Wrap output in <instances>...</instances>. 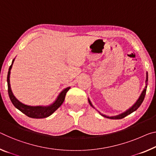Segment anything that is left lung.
<instances>
[{
	"mask_svg": "<svg viewBox=\"0 0 156 156\" xmlns=\"http://www.w3.org/2000/svg\"><path fill=\"white\" fill-rule=\"evenodd\" d=\"M148 80V73H147V80H146V83L147 82ZM147 84H146V86H145V88L144 89V90L142 91V94H141V95L140 96V98H138V100L137 101V102H136L134 105H133L131 108H130L129 110H128L127 111H126L125 112H123L122 114H121L119 115H117V116H115V117H108V116H105V115H101L103 117H105L106 118H109V119H123L125 117H126L127 115H130V114H131L132 112H134L138 108L140 107L142 104V103L143 102V101L144 99V97H145V94H146V91H147ZM89 103H90V104L91 105V103L90 102V101L89 100Z\"/></svg>",
	"mask_w": 156,
	"mask_h": 156,
	"instance_id": "1",
	"label": "left lung"
}]
</instances>
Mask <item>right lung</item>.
I'll list each match as a JSON object with an SVG mask.
<instances>
[{
    "instance_id": "add662e5",
    "label": "right lung",
    "mask_w": 156,
    "mask_h": 156,
    "mask_svg": "<svg viewBox=\"0 0 156 156\" xmlns=\"http://www.w3.org/2000/svg\"><path fill=\"white\" fill-rule=\"evenodd\" d=\"M14 62V60H13ZM12 62V63H13ZM12 65L9 66V71L7 73V87H8V94L9 98L12 101V104L16 107L17 109L19 110L21 112L25 114L26 116L34 119H42L48 117V116L52 115L55 111L60 107V106L62 104L64 101H65V98L66 96V94L69 91L70 87H67L58 96V98L54 102L53 104L48 106V107H41V106H37V107H31V106H28L26 105H24L23 103L16 99L15 96L13 95L12 91L11 90L10 84H9V74H10V69L12 68Z\"/></svg>"
}]
</instances>
